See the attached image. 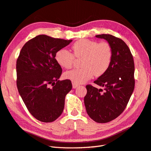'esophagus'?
Returning <instances> with one entry per match:
<instances>
[{
    "instance_id": "34e87169",
    "label": "esophagus",
    "mask_w": 151,
    "mask_h": 151,
    "mask_svg": "<svg viewBox=\"0 0 151 151\" xmlns=\"http://www.w3.org/2000/svg\"><path fill=\"white\" fill-rule=\"evenodd\" d=\"M79 85L78 84H76V83H72V88H74V89H75V88H77V87H78Z\"/></svg>"
}]
</instances>
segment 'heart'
<instances>
[{"mask_svg": "<svg viewBox=\"0 0 151 151\" xmlns=\"http://www.w3.org/2000/svg\"><path fill=\"white\" fill-rule=\"evenodd\" d=\"M72 53L65 49L58 50L55 54L57 63L62 67L70 68L75 62V57L81 58L80 68L65 73L66 79L77 84L84 83L94 75L99 77L107 71L111 64L113 50L107 42H99L88 39L77 41L72 46Z\"/></svg>", "mask_w": 151, "mask_h": 151, "instance_id": "b5f03b06", "label": "heart"}]
</instances>
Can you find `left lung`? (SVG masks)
I'll list each match as a JSON object with an SVG mask.
<instances>
[{"label":"left lung","instance_id":"left-lung-1","mask_svg":"<svg viewBox=\"0 0 151 151\" xmlns=\"http://www.w3.org/2000/svg\"><path fill=\"white\" fill-rule=\"evenodd\" d=\"M96 37L106 40L111 45V64L94 83L104 88L86 86L84 104L89 117L97 123H108L115 119L127 107L134 90V61L130 50L123 41L113 35L102 34Z\"/></svg>","mask_w":151,"mask_h":151}]
</instances>
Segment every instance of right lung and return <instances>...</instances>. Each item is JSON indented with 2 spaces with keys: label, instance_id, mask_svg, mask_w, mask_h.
Instances as JSON below:
<instances>
[{
  "label": "right lung",
  "instance_id": "right-lung-1",
  "mask_svg": "<svg viewBox=\"0 0 151 151\" xmlns=\"http://www.w3.org/2000/svg\"><path fill=\"white\" fill-rule=\"evenodd\" d=\"M72 41L40 35L24 44L17 58L18 91L29 113L40 122H52L63 112L72 86L70 80H58L62 69L55 54Z\"/></svg>",
  "mask_w": 151,
  "mask_h": 151
}]
</instances>
